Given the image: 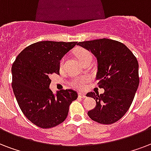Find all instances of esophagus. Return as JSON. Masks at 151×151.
Wrapping results in <instances>:
<instances>
[{
  "label": "esophagus",
  "instance_id": "34e87169",
  "mask_svg": "<svg viewBox=\"0 0 151 151\" xmlns=\"http://www.w3.org/2000/svg\"><path fill=\"white\" fill-rule=\"evenodd\" d=\"M78 96H80V97H81V98H86V93H78Z\"/></svg>",
  "mask_w": 151,
  "mask_h": 151
}]
</instances>
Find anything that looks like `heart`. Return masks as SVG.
<instances>
[{"mask_svg":"<svg viewBox=\"0 0 151 151\" xmlns=\"http://www.w3.org/2000/svg\"><path fill=\"white\" fill-rule=\"evenodd\" d=\"M77 56L79 58V60L83 63L87 59H92V54H91L88 50L86 49H80L77 51ZM65 62V58H63L60 61V67H63V64ZM89 80L88 77H81V78H74L72 82H71V86L74 87V88H82L86 85V83Z\"/></svg>","mask_w":151,"mask_h":151,"instance_id":"1","label":"heart"}]
</instances>
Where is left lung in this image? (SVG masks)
Masks as SVG:
<instances>
[{
    "label": "left lung",
    "instance_id": "obj_1",
    "mask_svg": "<svg viewBox=\"0 0 151 151\" xmlns=\"http://www.w3.org/2000/svg\"><path fill=\"white\" fill-rule=\"evenodd\" d=\"M77 45L96 58L97 85L104 89L100 95L96 92L87 93L96 102L88 116L102 124L118 121L128 111L139 87L137 58L124 43L109 39L79 42Z\"/></svg>",
    "mask_w": 151,
    "mask_h": 151
}]
</instances>
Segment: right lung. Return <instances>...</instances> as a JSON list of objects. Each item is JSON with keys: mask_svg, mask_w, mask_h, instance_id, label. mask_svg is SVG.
I'll return each instance as SVG.
<instances>
[{"mask_svg": "<svg viewBox=\"0 0 151 151\" xmlns=\"http://www.w3.org/2000/svg\"><path fill=\"white\" fill-rule=\"evenodd\" d=\"M78 42L41 41L22 50L12 66V86L17 103L25 116L41 128L63 123L69 107L78 98L73 89L49 88L52 73L59 74L60 60Z\"/></svg>", "mask_w": 151, "mask_h": 151, "instance_id": "1", "label": "right lung"}]
</instances>
